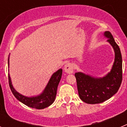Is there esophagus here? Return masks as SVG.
<instances>
[{
  "instance_id": "obj_1",
  "label": "esophagus",
  "mask_w": 127,
  "mask_h": 127,
  "mask_svg": "<svg viewBox=\"0 0 127 127\" xmlns=\"http://www.w3.org/2000/svg\"><path fill=\"white\" fill-rule=\"evenodd\" d=\"M65 71L68 74L73 73L74 72V66L72 63H67L64 66Z\"/></svg>"
}]
</instances>
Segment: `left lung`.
Segmentation results:
<instances>
[{"label":"left lung","mask_w":127,"mask_h":127,"mask_svg":"<svg viewBox=\"0 0 127 127\" xmlns=\"http://www.w3.org/2000/svg\"><path fill=\"white\" fill-rule=\"evenodd\" d=\"M107 41L113 47L115 60L109 73L102 78H94L81 72L75 74L77 91L81 99L87 104H99L105 101L116 94L122 81V58L120 49L111 33H104Z\"/></svg>","instance_id":"obj_1"}]
</instances>
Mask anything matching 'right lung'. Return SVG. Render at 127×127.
I'll return each instance as SVG.
<instances>
[{
    "mask_svg": "<svg viewBox=\"0 0 127 127\" xmlns=\"http://www.w3.org/2000/svg\"><path fill=\"white\" fill-rule=\"evenodd\" d=\"M62 74V69H59L55 73H54L51 76V79L47 85L45 90H44L43 93L41 95L35 97H29H29L23 96L17 92L13 87V85L11 84V78H10L9 74H8L9 85L11 92L14 95V97L21 102L30 107L37 109H42L50 106L53 103L54 100L55 99L57 87L61 79Z\"/></svg>",
    "mask_w": 127,
    "mask_h": 127,
    "instance_id": "1",
    "label": "right lung"
}]
</instances>
